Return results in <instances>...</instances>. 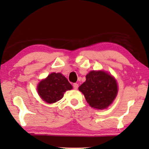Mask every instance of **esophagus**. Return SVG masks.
<instances>
[{
  "label": "esophagus",
  "mask_w": 149,
  "mask_h": 149,
  "mask_svg": "<svg viewBox=\"0 0 149 149\" xmlns=\"http://www.w3.org/2000/svg\"><path fill=\"white\" fill-rule=\"evenodd\" d=\"M78 87H79V85H78L77 83H75V84H73V87H74V89H77Z\"/></svg>",
  "instance_id": "34e87169"
}]
</instances>
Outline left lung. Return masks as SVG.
<instances>
[{
	"label": "left lung",
	"mask_w": 149,
	"mask_h": 149,
	"mask_svg": "<svg viewBox=\"0 0 149 149\" xmlns=\"http://www.w3.org/2000/svg\"><path fill=\"white\" fill-rule=\"evenodd\" d=\"M91 107L104 109L113 102L118 93L116 80L103 71H91L86 75V81L79 87Z\"/></svg>",
	"instance_id": "obj_1"
}]
</instances>
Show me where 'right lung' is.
Here are the masks:
<instances>
[{
	"instance_id": "1",
	"label": "right lung",
	"mask_w": 149,
	"mask_h": 149,
	"mask_svg": "<svg viewBox=\"0 0 149 149\" xmlns=\"http://www.w3.org/2000/svg\"><path fill=\"white\" fill-rule=\"evenodd\" d=\"M72 89V85L62 74L52 73L39 83L37 91L45 102L54 103L61 99L66 91Z\"/></svg>"
}]
</instances>
